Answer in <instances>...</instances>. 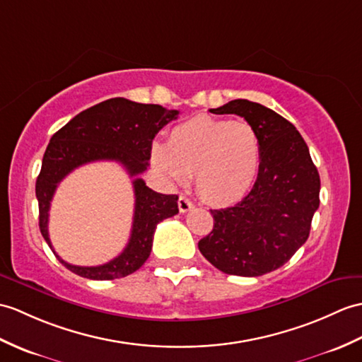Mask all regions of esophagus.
<instances>
[{"mask_svg":"<svg viewBox=\"0 0 362 362\" xmlns=\"http://www.w3.org/2000/svg\"><path fill=\"white\" fill-rule=\"evenodd\" d=\"M179 209H180V213H187V211H189V209L194 206V204H192V202L187 197V196H180L179 197Z\"/></svg>","mask_w":362,"mask_h":362,"instance_id":"esophagus-1","label":"esophagus"}]
</instances>
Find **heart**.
<instances>
[{"label": "heart", "mask_w": 362, "mask_h": 362, "mask_svg": "<svg viewBox=\"0 0 362 362\" xmlns=\"http://www.w3.org/2000/svg\"><path fill=\"white\" fill-rule=\"evenodd\" d=\"M262 148L256 129L247 122L199 115L171 131L166 145L153 146V162L174 185L196 174L199 194L211 204L243 197L259 174Z\"/></svg>", "instance_id": "obj_1"}]
</instances>
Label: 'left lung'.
I'll use <instances>...</instances> for the list:
<instances>
[{
    "label": "left lung",
    "instance_id": "obj_1",
    "mask_svg": "<svg viewBox=\"0 0 362 362\" xmlns=\"http://www.w3.org/2000/svg\"><path fill=\"white\" fill-rule=\"evenodd\" d=\"M213 114H236L260 139L262 158L253 188L239 204L209 209L213 231L199 240L217 270L262 276L288 262L308 239L321 180L299 131L282 115L250 100H231Z\"/></svg>",
    "mask_w": 362,
    "mask_h": 362
}]
</instances>
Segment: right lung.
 I'll use <instances>...</instances> for the list:
<instances>
[{
    "instance_id": "add662e5",
    "label": "right lung",
    "mask_w": 362,
    "mask_h": 362,
    "mask_svg": "<svg viewBox=\"0 0 362 362\" xmlns=\"http://www.w3.org/2000/svg\"><path fill=\"white\" fill-rule=\"evenodd\" d=\"M177 115L179 111L175 109L136 103L117 97L75 115L50 139L35 183L40 231L67 270L86 279L111 281L137 272L146 262L153 248L156 226L179 213V196L153 191L139 175L146 171L156 134L165 124L177 119ZM98 160L119 161L134 177L136 206L132 238L122 253L107 264L97 267L72 266L64 263L49 243L47 231L49 202L57 183L67 173L81 164Z\"/></svg>"
}]
</instances>
